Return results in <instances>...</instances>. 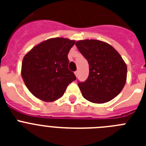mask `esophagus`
<instances>
[{
  "instance_id": "obj_1",
  "label": "esophagus",
  "mask_w": 146,
  "mask_h": 146,
  "mask_svg": "<svg viewBox=\"0 0 146 146\" xmlns=\"http://www.w3.org/2000/svg\"><path fill=\"white\" fill-rule=\"evenodd\" d=\"M74 74H75L76 77H78V75H79V71H76V72H74Z\"/></svg>"
}]
</instances>
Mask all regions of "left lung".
Returning <instances> with one entry per match:
<instances>
[{
	"mask_svg": "<svg viewBox=\"0 0 146 146\" xmlns=\"http://www.w3.org/2000/svg\"><path fill=\"white\" fill-rule=\"evenodd\" d=\"M75 45L89 64L88 79L78 81L82 96L91 102L101 104L118 96L127 74V67L120 54L111 45L99 40H81Z\"/></svg>",
	"mask_w": 146,
	"mask_h": 146,
	"instance_id": "obj_1",
	"label": "left lung"
}]
</instances>
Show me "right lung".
<instances>
[{
	"mask_svg": "<svg viewBox=\"0 0 146 146\" xmlns=\"http://www.w3.org/2000/svg\"><path fill=\"white\" fill-rule=\"evenodd\" d=\"M74 43L68 38H50L25 55L22 77L33 96L44 102L55 101L75 80L74 72L68 68V53Z\"/></svg>",
	"mask_w": 146,
	"mask_h": 146,
	"instance_id": "add662e5",
	"label": "right lung"
}]
</instances>
